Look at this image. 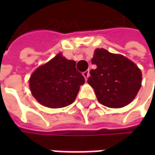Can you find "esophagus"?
Here are the masks:
<instances>
[{"label":"esophagus","mask_w":155,"mask_h":155,"mask_svg":"<svg viewBox=\"0 0 155 155\" xmlns=\"http://www.w3.org/2000/svg\"><path fill=\"white\" fill-rule=\"evenodd\" d=\"M89 75H90V71H86L83 72V76L84 77L85 80H87V79H88V78H89Z\"/></svg>","instance_id":"esophagus-1"}]
</instances>
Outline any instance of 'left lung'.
I'll use <instances>...</instances> for the list:
<instances>
[{"label":"left lung","mask_w":155,"mask_h":155,"mask_svg":"<svg viewBox=\"0 0 155 155\" xmlns=\"http://www.w3.org/2000/svg\"><path fill=\"white\" fill-rule=\"evenodd\" d=\"M97 67L90 71L88 84L100 104L122 108L130 104L141 86V71L126 57L105 49H96L91 59Z\"/></svg>","instance_id":"1"}]
</instances>
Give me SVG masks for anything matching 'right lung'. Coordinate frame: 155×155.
Returning <instances> with one entry per match:
<instances>
[{"mask_svg": "<svg viewBox=\"0 0 155 155\" xmlns=\"http://www.w3.org/2000/svg\"><path fill=\"white\" fill-rule=\"evenodd\" d=\"M84 81L76 69L74 60H68L58 53L33 71L29 86L39 104L57 109L72 104Z\"/></svg>", "mask_w": 155, "mask_h": 155, "instance_id": "1", "label": "right lung"}]
</instances>
